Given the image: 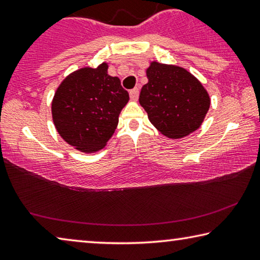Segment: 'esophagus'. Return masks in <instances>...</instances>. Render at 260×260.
Segmentation results:
<instances>
[{
  "instance_id": "obj_1",
  "label": "esophagus",
  "mask_w": 260,
  "mask_h": 260,
  "mask_svg": "<svg viewBox=\"0 0 260 260\" xmlns=\"http://www.w3.org/2000/svg\"><path fill=\"white\" fill-rule=\"evenodd\" d=\"M139 93H140V90H139V88H138V87L133 88V89H132V90L129 91V96H131V99L133 100V101H136V100H138V98H139Z\"/></svg>"
}]
</instances>
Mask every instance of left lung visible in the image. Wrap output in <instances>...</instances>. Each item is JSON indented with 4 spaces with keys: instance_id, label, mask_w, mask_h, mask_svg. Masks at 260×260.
Listing matches in <instances>:
<instances>
[{
    "instance_id": "8db88e82",
    "label": "left lung",
    "mask_w": 260,
    "mask_h": 260,
    "mask_svg": "<svg viewBox=\"0 0 260 260\" xmlns=\"http://www.w3.org/2000/svg\"><path fill=\"white\" fill-rule=\"evenodd\" d=\"M147 77L139 102L151 124L171 139L199 128L210 108V96L202 83L183 68L157 61L148 68Z\"/></svg>"
}]
</instances>
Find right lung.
Here are the masks:
<instances>
[{
  "label": "right lung",
  "instance_id": "1",
  "mask_svg": "<svg viewBox=\"0 0 260 260\" xmlns=\"http://www.w3.org/2000/svg\"><path fill=\"white\" fill-rule=\"evenodd\" d=\"M119 78L108 74V64L83 68L64 79L51 103L58 134L82 152L103 149L117 128L119 113L128 102Z\"/></svg>",
  "mask_w": 260,
  "mask_h": 260
}]
</instances>
